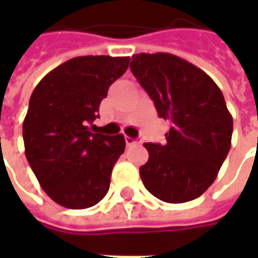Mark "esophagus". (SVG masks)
Instances as JSON below:
<instances>
[{"label": "esophagus", "instance_id": "1", "mask_svg": "<svg viewBox=\"0 0 258 258\" xmlns=\"http://www.w3.org/2000/svg\"><path fill=\"white\" fill-rule=\"evenodd\" d=\"M141 141L142 140H140V138H138V140H134V138H131V137H125V144L128 146L135 145V144H141Z\"/></svg>", "mask_w": 258, "mask_h": 258}]
</instances>
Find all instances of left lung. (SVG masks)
I'll return each instance as SVG.
<instances>
[{
	"instance_id": "8db88e82",
	"label": "left lung",
	"mask_w": 258,
	"mask_h": 258,
	"mask_svg": "<svg viewBox=\"0 0 258 258\" xmlns=\"http://www.w3.org/2000/svg\"><path fill=\"white\" fill-rule=\"evenodd\" d=\"M130 69L168 120L166 144H145V188L167 203H185L210 186L231 148L233 121L221 90L188 60L166 52L133 55Z\"/></svg>"
}]
</instances>
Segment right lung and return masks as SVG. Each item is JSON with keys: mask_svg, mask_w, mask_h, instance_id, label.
Returning <instances> with one entry per match:
<instances>
[{"mask_svg": "<svg viewBox=\"0 0 258 258\" xmlns=\"http://www.w3.org/2000/svg\"><path fill=\"white\" fill-rule=\"evenodd\" d=\"M130 56H77L37 84L23 121L26 159L44 192L66 209H87L109 190L123 155V134L94 133L107 90L128 69Z\"/></svg>", "mask_w": 258, "mask_h": 258, "instance_id": "right-lung-1", "label": "right lung"}]
</instances>
